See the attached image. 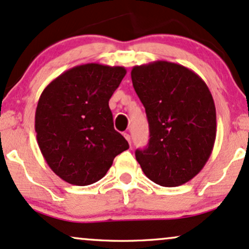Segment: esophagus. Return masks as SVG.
Returning a JSON list of instances; mask_svg holds the SVG:
<instances>
[{"label": "esophagus", "instance_id": "1", "mask_svg": "<svg viewBox=\"0 0 249 249\" xmlns=\"http://www.w3.org/2000/svg\"><path fill=\"white\" fill-rule=\"evenodd\" d=\"M124 137H125V139H126L127 142H128V143H130V145H131V137H130V134L124 133Z\"/></svg>", "mask_w": 249, "mask_h": 249}]
</instances>
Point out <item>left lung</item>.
Instances as JSON below:
<instances>
[{"label": "left lung", "instance_id": "1", "mask_svg": "<svg viewBox=\"0 0 249 249\" xmlns=\"http://www.w3.org/2000/svg\"><path fill=\"white\" fill-rule=\"evenodd\" d=\"M131 77L149 126L148 145L137 149V161L154 183H187L214 145L215 107L208 86L189 68L163 60L134 66Z\"/></svg>", "mask_w": 249, "mask_h": 249}]
</instances>
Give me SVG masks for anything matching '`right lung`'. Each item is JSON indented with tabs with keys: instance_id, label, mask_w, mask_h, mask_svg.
Listing matches in <instances>:
<instances>
[{
	"instance_id": "right-lung-1",
	"label": "right lung",
	"mask_w": 249,
	"mask_h": 249,
	"mask_svg": "<svg viewBox=\"0 0 249 249\" xmlns=\"http://www.w3.org/2000/svg\"><path fill=\"white\" fill-rule=\"evenodd\" d=\"M126 74L122 66L86 64L64 71L39 97L35 130L41 154L74 185L100 181L128 142L113 127L109 100Z\"/></svg>"
}]
</instances>
